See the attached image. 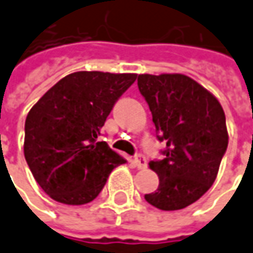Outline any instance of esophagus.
<instances>
[{"instance_id":"obj_1","label":"esophagus","mask_w":253,"mask_h":253,"mask_svg":"<svg viewBox=\"0 0 253 253\" xmlns=\"http://www.w3.org/2000/svg\"><path fill=\"white\" fill-rule=\"evenodd\" d=\"M135 164H136V167H138L139 170H143V169H146L147 167L146 157H145V156H142V154H138V156L135 157Z\"/></svg>"}]
</instances>
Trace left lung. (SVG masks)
I'll use <instances>...</instances> for the list:
<instances>
[{
  "mask_svg": "<svg viewBox=\"0 0 253 253\" xmlns=\"http://www.w3.org/2000/svg\"><path fill=\"white\" fill-rule=\"evenodd\" d=\"M152 111L157 139L166 140L163 160L149 163L159 188L145 199L160 210H179L209 191L228 145L225 115L218 100L182 74L138 76Z\"/></svg>",
  "mask_w": 253,
  "mask_h": 253,
  "instance_id": "obj_1",
  "label": "left lung"
}]
</instances>
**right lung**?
<instances>
[{
    "instance_id": "right-lung-1",
    "label": "right lung",
    "mask_w": 253,
    "mask_h": 253,
    "mask_svg": "<svg viewBox=\"0 0 253 253\" xmlns=\"http://www.w3.org/2000/svg\"><path fill=\"white\" fill-rule=\"evenodd\" d=\"M136 76L74 72L30 108L25 123V159L51 199L65 205L89 203L101 192L110 172L126 163L96 139L115 101Z\"/></svg>"
}]
</instances>
